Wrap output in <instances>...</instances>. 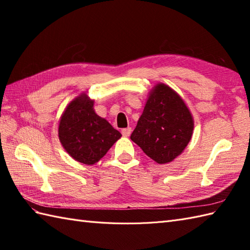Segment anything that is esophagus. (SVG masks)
<instances>
[{"instance_id": "34e87169", "label": "esophagus", "mask_w": 250, "mask_h": 250, "mask_svg": "<svg viewBox=\"0 0 250 250\" xmlns=\"http://www.w3.org/2000/svg\"><path fill=\"white\" fill-rule=\"evenodd\" d=\"M131 132H132V129H131V128H125V129H122V130H121V133H122V135H124L125 137L130 136Z\"/></svg>"}]
</instances>
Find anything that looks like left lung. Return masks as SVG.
I'll return each mask as SVG.
<instances>
[{
    "mask_svg": "<svg viewBox=\"0 0 250 250\" xmlns=\"http://www.w3.org/2000/svg\"><path fill=\"white\" fill-rule=\"evenodd\" d=\"M193 119L183 99L158 83L150 92L131 140L159 164L173 161L188 145Z\"/></svg>",
    "mask_w": 250,
    "mask_h": 250,
    "instance_id": "8db88e82",
    "label": "left lung"
}]
</instances>
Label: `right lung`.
Here are the masks:
<instances>
[{
    "label": "right lung",
    "instance_id": "right-lung-1",
    "mask_svg": "<svg viewBox=\"0 0 250 250\" xmlns=\"http://www.w3.org/2000/svg\"><path fill=\"white\" fill-rule=\"evenodd\" d=\"M121 137L119 131L93 110V101L83 93L68 104L61 116L59 139L76 161L92 166Z\"/></svg>",
    "mask_w": 250,
    "mask_h": 250
}]
</instances>
